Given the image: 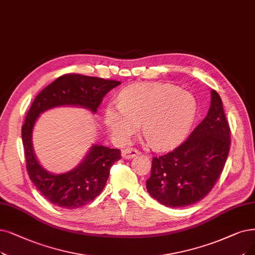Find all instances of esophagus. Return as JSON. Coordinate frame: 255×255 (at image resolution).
<instances>
[{"instance_id": "34e87169", "label": "esophagus", "mask_w": 255, "mask_h": 255, "mask_svg": "<svg viewBox=\"0 0 255 255\" xmlns=\"http://www.w3.org/2000/svg\"><path fill=\"white\" fill-rule=\"evenodd\" d=\"M139 154H140L139 149H137L135 147H127L122 150V157H124L125 159H131Z\"/></svg>"}]
</instances>
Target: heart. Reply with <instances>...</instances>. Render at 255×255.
<instances>
[{
    "label": "heart",
    "instance_id": "b5f03b06",
    "mask_svg": "<svg viewBox=\"0 0 255 255\" xmlns=\"http://www.w3.org/2000/svg\"><path fill=\"white\" fill-rule=\"evenodd\" d=\"M197 101L190 93L167 84H139L126 88L117 105H109L105 124L118 143L142 131L152 147L176 146L189 131L197 115Z\"/></svg>",
    "mask_w": 255,
    "mask_h": 255
}]
</instances>
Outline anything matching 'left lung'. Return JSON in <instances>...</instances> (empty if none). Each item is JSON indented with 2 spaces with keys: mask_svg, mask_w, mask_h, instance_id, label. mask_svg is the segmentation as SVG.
I'll return each instance as SVG.
<instances>
[{
  "mask_svg": "<svg viewBox=\"0 0 255 255\" xmlns=\"http://www.w3.org/2000/svg\"><path fill=\"white\" fill-rule=\"evenodd\" d=\"M230 128L222 99L211 91L208 114L174 150L152 158L149 195L167 207H184L205 198L216 185L230 150Z\"/></svg>",
  "mask_w": 255,
  "mask_h": 255,
  "instance_id": "obj_1",
  "label": "left lung"
}]
</instances>
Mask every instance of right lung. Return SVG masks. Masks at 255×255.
Instances as JSON below:
<instances>
[{"label":"right lung","instance_id":"add662e5","mask_svg":"<svg viewBox=\"0 0 255 255\" xmlns=\"http://www.w3.org/2000/svg\"><path fill=\"white\" fill-rule=\"evenodd\" d=\"M120 84L118 80L69 73L59 76L35 97L22 127L26 168L34 186L52 204L74 209L93 201L105 188L110 169L121 159V151L94 145L72 171L63 175L50 174L39 165L32 148L31 134L37 117L48 109L58 106H79L96 113L109 91Z\"/></svg>","mask_w":255,"mask_h":255}]
</instances>
